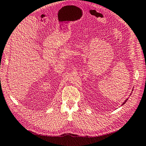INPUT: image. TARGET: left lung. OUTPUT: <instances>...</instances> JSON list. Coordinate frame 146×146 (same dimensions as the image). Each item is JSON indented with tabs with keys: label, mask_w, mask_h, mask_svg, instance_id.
Returning a JSON list of instances; mask_svg holds the SVG:
<instances>
[{
	"label": "left lung",
	"mask_w": 146,
	"mask_h": 146,
	"mask_svg": "<svg viewBox=\"0 0 146 146\" xmlns=\"http://www.w3.org/2000/svg\"><path fill=\"white\" fill-rule=\"evenodd\" d=\"M132 91H133V90H132ZM127 101H128V99H127L126 100H125V101H124V102H123V104H122V105H121V106H123V104H125V103H126V102H127Z\"/></svg>",
	"instance_id": "left-lung-1"
}]
</instances>
